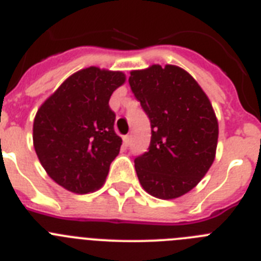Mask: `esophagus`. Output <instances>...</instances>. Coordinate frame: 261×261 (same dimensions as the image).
Returning a JSON list of instances; mask_svg holds the SVG:
<instances>
[{"label": "esophagus", "instance_id": "1", "mask_svg": "<svg viewBox=\"0 0 261 261\" xmlns=\"http://www.w3.org/2000/svg\"><path fill=\"white\" fill-rule=\"evenodd\" d=\"M130 138H132V137H130V136H129V135H126V136H124V137H123V144H124V146H129V144H130Z\"/></svg>", "mask_w": 261, "mask_h": 261}]
</instances>
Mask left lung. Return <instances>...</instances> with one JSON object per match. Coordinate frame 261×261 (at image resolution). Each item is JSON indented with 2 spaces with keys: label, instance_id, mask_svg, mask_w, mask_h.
<instances>
[{
  "label": "left lung",
  "instance_id": "1",
  "mask_svg": "<svg viewBox=\"0 0 261 261\" xmlns=\"http://www.w3.org/2000/svg\"><path fill=\"white\" fill-rule=\"evenodd\" d=\"M128 82L151 126L147 151L135 158L138 180L158 199L190 192L216 155L218 123L208 96L174 65L130 71Z\"/></svg>",
  "mask_w": 261,
  "mask_h": 261
}]
</instances>
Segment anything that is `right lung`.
<instances>
[{
	"label": "right lung",
	"mask_w": 261,
	"mask_h": 261,
	"mask_svg": "<svg viewBox=\"0 0 261 261\" xmlns=\"http://www.w3.org/2000/svg\"><path fill=\"white\" fill-rule=\"evenodd\" d=\"M121 71L84 69L68 78L39 108L34 147L53 180L74 193H89L105 183L121 138L110 98L124 84Z\"/></svg>",
	"instance_id": "add662e5"
}]
</instances>
